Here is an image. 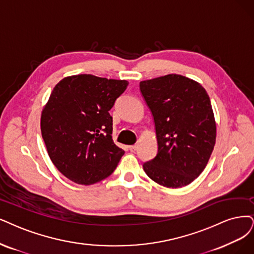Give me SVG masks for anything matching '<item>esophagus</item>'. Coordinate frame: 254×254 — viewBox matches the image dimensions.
<instances>
[{
  "label": "esophagus",
  "instance_id": "obj_1",
  "mask_svg": "<svg viewBox=\"0 0 254 254\" xmlns=\"http://www.w3.org/2000/svg\"><path fill=\"white\" fill-rule=\"evenodd\" d=\"M128 149H129V151L132 152V153H134V152L136 151V149H137V146H136V145H129V146H128Z\"/></svg>",
  "mask_w": 254,
  "mask_h": 254
}]
</instances>
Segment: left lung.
I'll use <instances>...</instances> for the list:
<instances>
[{"instance_id":"8db88e82","label":"left lung","mask_w":254,"mask_h":254,"mask_svg":"<svg viewBox=\"0 0 254 254\" xmlns=\"http://www.w3.org/2000/svg\"><path fill=\"white\" fill-rule=\"evenodd\" d=\"M151 110L158 153L143 164L153 181L170 189L190 184L207 165L217 137V126L207 92L179 74L140 82Z\"/></svg>"}]
</instances>
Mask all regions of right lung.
Listing matches in <instances>:
<instances>
[{"mask_svg": "<svg viewBox=\"0 0 254 254\" xmlns=\"http://www.w3.org/2000/svg\"><path fill=\"white\" fill-rule=\"evenodd\" d=\"M127 80L73 75L54 87L41 117V130L55 167L69 180L91 185L106 179L125 151L112 139L109 111Z\"/></svg>", "mask_w": 254, "mask_h": 254, "instance_id": "obj_1", "label": "right lung"}]
</instances>
